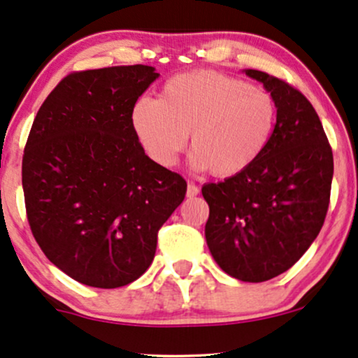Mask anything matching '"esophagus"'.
Segmentation results:
<instances>
[{
	"instance_id": "obj_1",
	"label": "esophagus",
	"mask_w": 358,
	"mask_h": 358,
	"mask_svg": "<svg viewBox=\"0 0 358 358\" xmlns=\"http://www.w3.org/2000/svg\"><path fill=\"white\" fill-rule=\"evenodd\" d=\"M187 197H196L197 194H199V187L196 186V184H187Z\"/></svg>"
}]
</instances>
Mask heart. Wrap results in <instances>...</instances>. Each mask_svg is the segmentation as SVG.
<instances>
[{"label": "heart", "instance_id": "b5f03b06", "mask_svg": "<svg viewBox=\"0 0 358 358\" xmlns=\"http://www.w3.org/2000/svg\"><path fill=\"white\" fill-rule=\"evenodd\" d=\"M277 122V104L249 81L215 71H191L167 79L161 96H141L131 124L157 166L171 167L191 134V164L215 178L249 169L266 151Z\"/></svg>", "mask_w": 358, "mask_h": 358}]
</instances>
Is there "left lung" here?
I'll return each mask as SVG.
<instances>
[{
	"mask_svg": "<svg viewBox=\"0 0 358 358\" xmlns=\"http://www.w3.org/2000/svg\"><path fill=\"white\" fill-rule=\"evenodd\" d=\"M277 104L267 149L249 169L202 187L206 241L224 272L264 282L289 271L319 236L334 178L332 149L314 106L271 74L244 69Z\"/></svg>",
	"mask_w": 358,
	"mask_h": 358,
	"instance_id": "1",
	"label": "left lung"
}]
</instances>
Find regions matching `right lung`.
Returning a JSON list of instances; mask_svg holds the SVG:
<instances>
[{
    "label": "right lung",
    "mask_w": 358,
    "mask_h": 358,
    "mask_svg": "<svg viewBox=\"0 0 358 358\" xmlns=\"http://www.w3.org/2000/svg\"><path fill=\"white\" fill-rule=\"evenodd\" d=\"M159 78L144 64L66 76L34 117L23 156L29 227L48 259L90 287L116 289L152 264L157 232L186 196L145 156L131 124Z\"/></svg>",
    "instance_id": "right-lung-1"
}]
</instances>
